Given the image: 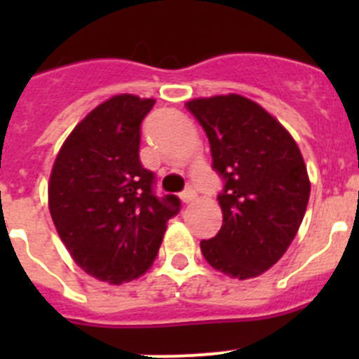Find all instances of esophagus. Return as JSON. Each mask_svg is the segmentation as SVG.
Here are the masks:
<instances>
[{"label": "esophagus", "instance_id": "obj_1", "mask_svg": "<svg viewBox=\"0 0 359 359\" xmlns=\"http://www.w3.org/2000/svg\"><path fill=\"white\" fill-rule=\"evenodd\" d=\"M196 198V191L193 189V187H187V189H184L182 193H180V200L184 203H191Z\"/></svg>", "mask_w": 359, "mask_h": 359}]
</instances>
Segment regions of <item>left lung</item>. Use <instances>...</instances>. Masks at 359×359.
<instances>
[{
	"label": "left lung",
	"instance_id": "obj_1",
	"mask_svg": "<svg viewBox=\"0 0 359 359\" xmlns=\"http://www.w3.org/2000/svg\"><path fill=\"white\" fill-rule=\"evenodd\" d=\"M186 107L206 132L224 180L222 227L201 241L203 257L231 278L259 276L283 257L306 213L311 184L302 154L269 112L236 93Z\"/></svg>",
	"mask_w": 359,
	"mask_h": 359
}]
</instances>
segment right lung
<instances>
[{
    "label": "right lung",
    "instance_id": "right-lung-1",
    "mask_svg": "<svg viewBox=\"0 0 359 359\" xmlns=\"http://www.w3.org/2000/svg\"><path fill=\"white\" fill-rule=\"evenodd\" d=\"M153 99L116 95L71 132L53 163L48 206L60 240L90 276L121 285L158 255L166 222L180 210L159 198L156 177L139 158L140 123Z\"/></svg>",
    "mask_w": 359,
    "mask_h": 359
}]
</instances>
